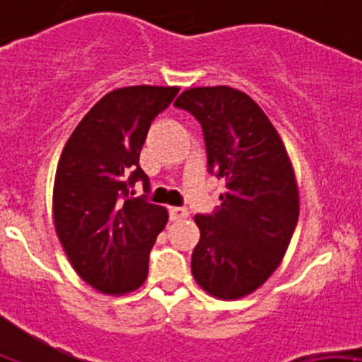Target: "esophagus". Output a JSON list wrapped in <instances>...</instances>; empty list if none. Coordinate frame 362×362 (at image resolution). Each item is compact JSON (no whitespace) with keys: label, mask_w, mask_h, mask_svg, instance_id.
Returning <instances> with one entry per match:
<instances>
[{"label":"esophagus","mask_w":362,"mask_h":362,"mask_svg":"<svg viewBox=\"0 0 362 362\" xmlns=\"http://www.w3.org/2000/svg\"><path fill=\"white\" fill-rule=\"evenodd\" d=\"M169 216L173 221H176V219H182L188 216V211H186L185 207H169Z\"/></svg>","instance_id":"obj_1"}]
</instances>
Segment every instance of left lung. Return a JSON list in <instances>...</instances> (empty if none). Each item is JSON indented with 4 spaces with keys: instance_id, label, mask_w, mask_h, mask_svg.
<instances>
[{
    "instance_id": "8db88e82",
    "label": "left lung",
    "mask_w": 362,
    "mask_h": 362,
    "mask_svg": "<svg viewBox=\"0 0 362 362\" xmlns=\"http://www.w3.org/2000/svg\"><path fill=\"white\" fill-rule=\"evenodd\" d=\"M174 106L202 125L207 170L226 181L221 206L197 214V284L223 300L252 293L279 267L300 214L288 151L262 107L232 87L185 90Z\"/></svg>"
}]
</instances>
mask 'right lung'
<instances>
[{"instance_id": "1", "label": "right lung", "mask_w": 362, "mask_h": 362, "mask_svg": "<svg viewBox=\"0 0 362 362\" xmlns=\"http://www.w3.org/2000/svg\"><path fill=\"white\" fill-rule=\"evenodd\" d=\"M177 87L136 85L110 92L66 143L54 182V221L76 274L106 294L139 288L167 209L148 200L150 177L139 155L151 122ZM141 182L145 195L132 197Z\"/></svg>"}]
</instances>
